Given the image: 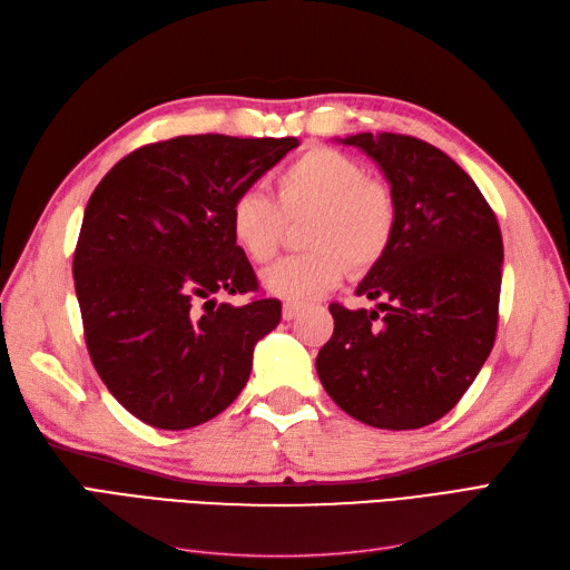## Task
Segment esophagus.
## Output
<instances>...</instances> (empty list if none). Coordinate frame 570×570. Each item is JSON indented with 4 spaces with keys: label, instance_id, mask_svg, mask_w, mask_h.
I'll use <instances>...</instances> for the list:
<instances>
[{
    "label": "esophagus",
    "instance_id": "esophagus-1",
    "mask_svg": "<svg viewBox=\"0 0 570 570\" xmlns=\"http://www.w3.org/2000/svg\"><path fill=\"white\" fill-rule=\"evenodd\" d=\"M302 308H304V306H302L299 302H285V304H283V318H285V321L297 318Z\"/></svg>",
    "mask_w": 570,
    "mask_h": 570
}]
</instances>
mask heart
Segmentation results:
<instances>
[{"instance_id": "b5f03b06", "label": "heart", "mask_w": 570, "mask_h": 570, "mask_svg": "<svg viewBox=\"0 0 570 570\" xmlns=\"http://www.w3.org/2000/svg\"><path fill=\"white\" fill-rule=\"evenodd\" d=\"M275 202L258 189H243L230 202L228 226L237 247L254 264L278 252L285 218H304L306 252L289 254L262 273V285L275 297L304 302L335 287L347 268L366 271L385 256L396 228L392 187L366 176L350 154L308 147L273 180Z\"/></svg>"}]
</instances>
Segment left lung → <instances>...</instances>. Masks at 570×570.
Returning <instances> with one entry per match:
<instances>
[{"mask_svg":"<svg viewBox=\"0 0 570 570\" xmlns=\"http://www.w3.org/2000/svg\"><path fill=\"white\" fill-rule=\"evenodd\" d=\"M396 199V228L361 285L377 308L331 304L333 337L316 371L356 421L416 430L450 413L497 337L504 245L490 204L438 147L396 132H358ZM384 316H380V312Z\"/></svg>","mask_w":570,"mask_h":570,"instance_id":"left-lung-1","label":"left lung"}]
</instances>
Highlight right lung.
Masks as SVG:
<instances>
[{
	"label": "right lung",
	"mask_w": 570,
	"mask_h": 570,
	"mask_svg": "<svg viewBox=\"0 0 570 570\" xmlns=\"http://www.w3.org/2000/svg\"><path fill=\"white\" fill-rule=\"evenodd\" d=\"M297 137L180 135L130 151L101 178L73 254L85 344L135 419L187 430L228 409L249 381L254 344L281 323L228 226L230 202Z\"/></svg>",
	"instance_id": "add662e5"
}]
</instances>
